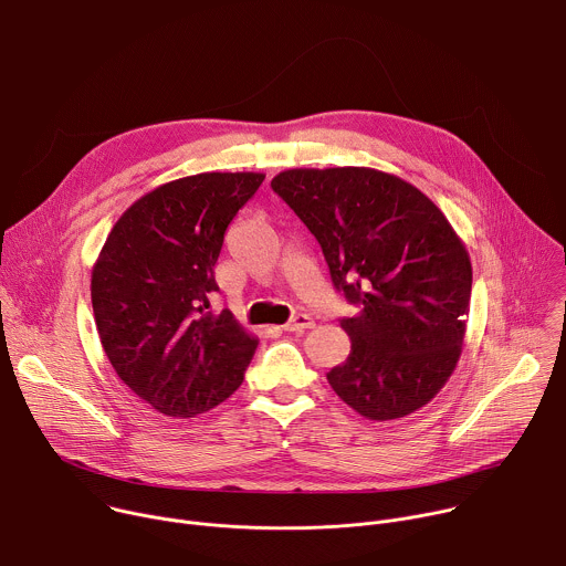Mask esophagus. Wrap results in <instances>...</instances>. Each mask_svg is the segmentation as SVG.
I'll use <instances>...</instances> for the list:
<instances>
[{
    "label": "esophagus",
    "mask_w": 566,
    "mask_h": 566,
    "mask_svg": "<svg viewBox=\"0 0 566 566\" xmlns=\"http://www.w3.org/2000/svg\"><path fill=\"white\" fill-rule=\"evenodd\" d=\"M313 317L311 315H306V313H297L293 319H289L286 325H284V332H291V334H302V332H306V329H313Z\"/></svg>",
    "instance_id": "esophagus-1"
}]
</instances>
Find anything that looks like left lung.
Here are the masks:
<instances>
[{
	"label": "left lung",
	"mask_w": 566,
	"mask_h": 566,
	"mask_svg": "<svg viewBox=\"0 0 566 566\" xmlns=\"http://www.w3.org/2000/svg\"><path fill=\"white\" fill-rule=\"evenodd\" d=\"M271 188L304 221L334 286L352 354L327 374L371 421L408 417L441 391L461 356L472 266L446 214L412 184L371 168H295Z\"/></svg>",
	"instance_id": "8db88e82"
}]
</instances>
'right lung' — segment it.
<instances>
[{
	"label": "right lung",
	"mask_w": 566,
	"mask_h": 566,
	"mask_svg": "<svg viewBox=\"0 0 566 566\" xmlns=\"http://www.w3.org/2000/svg\"><path fill=\"white\" fill-rule=\"evenodd\" d=\"M262 181L260 172H203L158 186L120 214L94 264L103 349L160 415H203L244 380L260 340L228 308H208L223 232Z\"/></svg>",
	"instance_id": "right-lung-1"
}]
</instances>
